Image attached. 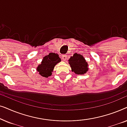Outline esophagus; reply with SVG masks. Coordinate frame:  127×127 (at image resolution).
Masks as SVG:
<instances>
[{"label": "esophagus", "instance_id": "obj_1", "mask_svg": "<svg viewBox=\"0 0 127 127\" xmlns=\"http://www.w3.org/2000/svg\"><path fill=\"white\" fill-rule=\"evenodd\" d=\"M62 60L64 61H65L67 60V57L66 55H62Z\"/></svg>", "mask_w": 127, "mask_h": 127}]
</instances>
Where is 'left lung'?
I'll return each mask as SVG.
<instances>
[{
  "label": "left lung",
  "instance_id": "1",
  "mask_svg": "<svg viewBox=\"0 0 127 127\" xmlns=\"http://www.w3.org/2000/svg\"><path fill=\"white\" fill-rule=\"evenodd\" d=\"M73 72L76 74H84L88 70V64L82 55L74 53L68 60Z\"/></svg>",
  "mask_w": 127,
  "mask_h": 127
}]
</instances>
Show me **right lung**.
Masks as SVG:
<instances>
[{"instance_id": "right-lung-1", "label": "right lung", "mask_w": 127, "mask_h": 127, "mask_svg": "<svg viewBox=\"0 0 127 127\" xmlns=\"http://www.w3.org/2000/svg\"><path fill=\"white\" fill-rule=\"evenodd\" d=\"M61 61L58 54L50 53L43 57L41 64L37 66L36 70L40 75L47 78L52 74L55 66Z\"/></svg>"}]
</instances>
